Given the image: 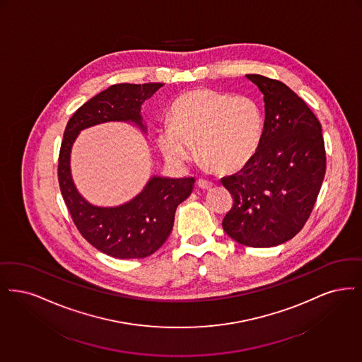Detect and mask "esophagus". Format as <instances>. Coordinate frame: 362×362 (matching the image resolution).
Wrapping results in <instances>:
<instances>
[{
  "label": "esophagus",
  "mask_w": 362,
  "mask_h": 362,
  "mask_svg": "<svg viewBox=\"0 0 362 362\" xmlns=\"http://www.w3.org/2000/svg\"><path fill=\"white\" fill-rule=\"evenodd\" d=\"M197 187L202 189H211L214 185H212V182H211V181H206V180L200 178V180H197Z\"/></svg>",
  "instance_id": "34e87169"
}]
</instances>
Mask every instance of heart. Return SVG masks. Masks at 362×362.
<instances>
[{"mask_svg":"<svg viewBox=\"0 0 362 362\" xmlns=\"http://www.w3.org/2000/svg\"><path fill=\"white\" fill-rule=\"evenodd\" d=\"M170 126L158 132L162 154L173 163L197 156L219 173L245 168L259 150L265 117L259 103L249 95L193 89L170 107Z\"/></svg>","mask_w":362,"mask_h":362,"instance_id":"b5f03b06","label":"heart"}]
</instances>
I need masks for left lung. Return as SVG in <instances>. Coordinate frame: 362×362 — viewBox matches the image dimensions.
<instances>
[{"label":"left lung","mask_w":362,"mask_h":362,"mask_svg":"<svg viewBox=\"0 0 362 362\" xmlns=\"http://www.w3.org/2000/svg\"><path fill=\"white\" fill-rule=\"evenodd\" d=\"M264 95L265 129L255 157L221 178L234 204L223 230L249 247L292 239L308 221L326 173L322 126L314 112L277 79L247 74Z\"/></svg>","instance_id":"8db88e82"}]
</instances>
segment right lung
<instances>
[{
    "label": "right lung",
    "mask_w": 362,
    "mask_h": 362,
    "mask_svg": "<svg viewBox=\"0 0 362 362\" xmlns=\"http://www.w3.org/2000/svg\"><path fill=\"white\" fill-rule=\"evenodd\" d=\"M163 86L150 83H117L98 93L67 122L63 134L58 180L63 200L76 227L92 246L115 258H144L157 252L173 228L178 204L192 193L194 178L151 177L141 193L119 206H95L88 203L76 188L70 172V151L79 131L107 122L141 123V104Z\"/></svg>",
    "instance_id": "obj_1"
}]
</instances>
